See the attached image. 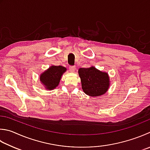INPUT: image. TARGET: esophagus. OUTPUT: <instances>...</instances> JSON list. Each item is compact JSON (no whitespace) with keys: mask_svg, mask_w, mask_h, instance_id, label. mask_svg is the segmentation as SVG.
<instances>
[{"mask_svg":"<svg viewBox=\"0 0 150 150\" xmlns=\"http://www.w3.org/2000/svg\"><path fill=\"white\" fill-rule=\"evenodd\" d=\"M69 69H70V71L72 72H74L76 70V67L74 66H70L69 67Z\"/></svg>","mask_w":150,"mask_h":150,"instance_id":"1","label":"esophagus"}]
</instances>
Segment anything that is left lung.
Here are the masks:
<instances>
[{
  "instance_id": "left-lung-1",
  "label": "left lung",
  "mask_w": 150,
  "mask_h": 150,
  "mask_svg": "<svg viewBox=\"0 0 150 150\" xmlns=\"http://www.w3.org/2000/svg\"><path fill=\"white\" fill-rule=\"evenodd\" d=\"M81 88L90 97H99L108 91L110 87V77L107 72L100 71L91 66L78 70Z\"/></svg>"
}]
</instances>
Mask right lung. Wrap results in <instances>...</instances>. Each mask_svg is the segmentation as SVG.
<instances>
[{
  "instance_id": "right-lung-1",
  "label": "right lung",
  "mask_w": 150,
  "mask_h": 150,
  "mask_svg": "<svg viewBox=\"0 0 150 150\" xmlns=\"http://www.w3.org/2000/svg\"><path fill=\"white\" fill-rule=\"evenodd\" d=\"M66 71L67 69L64 67L51 66L40 74V83L46 89H54L59 86L62 76Z\"/></svg>"
}]
</instances>
